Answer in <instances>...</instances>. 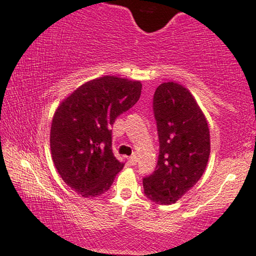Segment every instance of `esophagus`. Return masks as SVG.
I'll return each mask as SVG.
<instances>
[{
  "instance_id": "obj_1",
  "label": "esophagus",
  "mask_w": 256,
  "mask_h": 256,
  "mask_svg": "<svg viewBox=\"0 0 256 256\" xmlns=\"http://www.w3.org/2000/svg\"><path fill=\"white\" fill-rule=\"evenodd\" d=\"M137 162H138L137 156H136V154H132V156H130V162L132 164V165H136V164H137Z\"/></svg>"
}]
</instances>
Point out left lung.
<instances>
[{"instance_id": "1", "label": "left lung", "mask_w": 256, "mask_h": 256, "mask_svg": "<svg viewBox=\"0 0 256 256\" xmlns=\"http://www.w3.org/2000/svg\"><path fill=\"white\" fill-rule=\"evenodd\" d=\"M153 111L159 136L154 172L142 179L144 192L159 205L178 202L199 182L210 152L206 117L188 88L176 82L156 88Z\"/></svg>"}]
</instances>
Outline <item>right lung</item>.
<instances>
[{
    "instance_id": "right-lung-1",
    "label": "right lung",
    "mask_w": 256,
    "mask_h": 256,
    "mask_svg": "<svg viewBox=\"0 0 256 256\" xmlns=\"http://www.w3.org/2000/svg\"><path fill=\"white\" fill-rule=\"evenodd\" d=\"M140 80L103 76L85 82L60 102L50 130L57 172L80 196H100L124 168L112 152L116 118L137 103Z\"/></svg>"
}]
</instances>
